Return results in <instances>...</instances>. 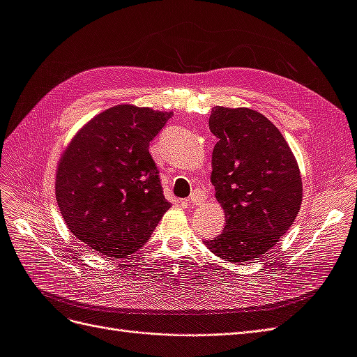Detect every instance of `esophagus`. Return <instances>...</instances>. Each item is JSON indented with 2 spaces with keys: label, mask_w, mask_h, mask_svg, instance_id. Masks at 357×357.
<instances>
[{
  "label": "esophagus",
  "mask_w": 357,
  "mask_h": 357,
  "mask_svg": "<svg viewBox=\"0 0 357 357\" xmlns=\"http://www.w3.org/2000/svg\"><path fill=\"white\" fill-rule=\"evenodd\" d=\"M204 201H205L204 192H201V190H195V192H193L192 195L189 197V199L186 201V204H188V205H201Z\"/></svg>",
  "instance_id": "obj_1"
}]
</instances>
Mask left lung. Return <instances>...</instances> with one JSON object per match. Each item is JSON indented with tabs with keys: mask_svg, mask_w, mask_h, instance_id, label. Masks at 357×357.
I'll use <instances>...</instances> for the list:
<instances>
[{
	"mask_svg": "<svg viewBox=\"0 0 357 357\" xmlns=\"http://www.w3.org/2000/svg\"><path fill=\"white\" fill-rule=\"evenodd\" d=\"M208 126L218 137L211 183L226 225L205 245L228 262H252L271 250L301 210L298 162L278 128L256 110L215 105Z\"/></svg>",
	"mask_w": 357,
	"mask_h": 357,
	"instance_id": "obj_1",
	"label": "left lung"
}]
</instances>
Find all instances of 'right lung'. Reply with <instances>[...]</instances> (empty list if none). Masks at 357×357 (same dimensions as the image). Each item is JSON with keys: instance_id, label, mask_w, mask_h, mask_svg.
Segmentation results:
<instances>
[{"instance_id": "right-lung-1", "label": "right lung", "mask_w": 357, "mask_h": 357, "mask_svg": "<svg viewBox=\"0 0 357 357\" xmlns=\"http://www.w3.org/2000/svg\"><path fill=\"white\" fill-rule=\"evenodd\" d=\"M172 112L119 104L86 122L63 150L55 178L68 231L107 259L143 247L171 207L149 144Z\"/></svg>"}]
</instances>
